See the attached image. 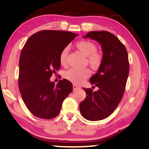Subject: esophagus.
Segmentation results:
<instances>
[{
	"label": "esophagus",
	"instance_id": "1",
	"mask_svg": "<svg viewBox=\"0 0 149 149\" xmlns=\"http://www.w3.org/2000/svg\"><path fill=\"white\" fill-rule=\"evenodd\" d=\"M80 88L79 86H78V85H73V90H78V89H80Z\"/></svg>",
	"mask_w": 149,
	"mask_h": 149
}]
</instances>
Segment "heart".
Masks as SVG:
<instances>
[{
  "label": "heart",
  "instance_id": "obj_1",
  "mask_svg": "<svg viewBox=\"0 0 149 149\" xmlns=\"http://www.w3.org/2000/svg\"><path fill=\"white\" fill-rule=\"evenodd\" d=\"M76 47L85 56H87V62L92 67L98 69L103 61V54L97 50V45L95 42L88 40H79L76 43ZM69 49L64 47L59 54V62L62 66H66L67 63V56ZM91 74L89 69L78 70L71 69L64 73V77L67 80L74 83H80L88 78Z\"/></svg>",
  "mask_w": 149,
  "mask_h": 149
}]
</instances>
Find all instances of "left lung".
<instances>
[{"label":"left lung","instance_id":"obj_1","mask_svg":"<svg viewBox=\"0 0 149 149\" xmlns=\"http://www.w3.org/2000/svg\"><path fill=\"white\" fill-rule=\"evenodd\" d=\"M85 38H90L101 44L103 61L97 73L90 79L99 90L83 88L86 97L80 102V111L88 120H100L116 110L123 97L129 75L127 52L120 40L109 31H90Z\"/></svg>","mask_w":149,"mask_h":149}]
</instances>
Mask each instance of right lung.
<instances>
[{
    "label": "right lung",
    "mask_w": 149,
    "mask_h": 149,
    "mask_svg": "<svg viewBox=\"0 0 149 149\" xmlns=\"http://www.w3.org/2000/svg\"><path fill=\"white\" fill-rule=\"evenodd\" d=\"M77 36L69 31L42 30L30 36L22 49L19 89L26 107L38 118H55L72 92V83L68 80H60L54 85L49 79L60 69L61 51Z\"/></svg>",
    "instance_id": "add662e5"
}]
</instances>
